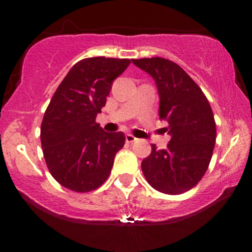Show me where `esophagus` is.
Segmentation results:
<instances>
[{
  "instance_id": "esophagus-1",
  "label": "esophagus",
  "mask_w": 252,
  "mask_h": 252,
  "mask_svg": "<svg viewBox=\"0 0 252 252\" xmlns=\"http://www.w3.org/2000/svg\"><path fill=\"white\" fill-rule=\"evenodd\" d=\"M126 141L128 143H132V142H135V141H136V137H135V136H132L131 134H126Z\"/></svg>"
}]
</instances>
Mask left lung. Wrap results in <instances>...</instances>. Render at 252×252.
<instances>
[{"instance_id": "obj_1", "label": "left lung", "mask_w": 252, "mask_h": 252, "mask_svg": "<svg viewBox=\"0 0 252 252\" xmlns=\"http://www.w3.org/2000/svg\"><path fill=\"white\" fill-rule=\"evenodd\" d=\"M155 79L160 96V120L172 136L166 149L152 144L142 161L150 186L164 194H182L206 173L216 143V121L206 96L178 63L155 57L132 59Z\"/></svg>"}]
</instances>
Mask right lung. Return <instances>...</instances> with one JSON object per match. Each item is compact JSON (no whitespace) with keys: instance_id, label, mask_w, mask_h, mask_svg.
Here are the masks:
<instances>
[{"instance_id":"right-lung-1","label":"right lung","mask_w":252,"mask_h":252,"mask_svg":"<svg viewBox=\"0 0 252 252\" xmlns=\"http://www.w3.org/2000/svg\"><path fill=\"white\" fill-rule=\"evenodd\" d=\"M129 59L94 57L80 60L54 92L41 123L47 168L65 189L86 193L109 178L115 155L123 148L122 131L105 132L96 122L114 79Z\"/></svg>"}]
</instances>
